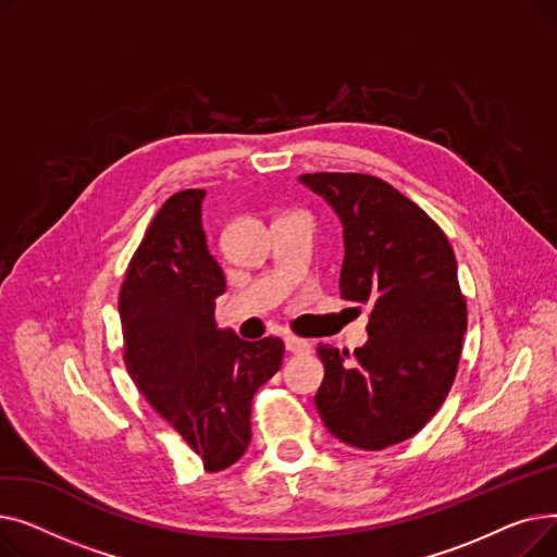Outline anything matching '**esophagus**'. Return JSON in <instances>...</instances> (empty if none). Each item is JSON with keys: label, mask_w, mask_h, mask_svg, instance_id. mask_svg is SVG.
I'll return each mask as SVG.
<instances>
[{"label": "esophagus", "mask_w": 557, "mask_h": 557, "mask_svg": "<svg viewBox=\"0 0 557 557\" xmlns=\"http://www.w3.org/2000/svg\"><path fill=\"white\" fill-rule=\"evenodd\" d=\"M284 345H286L288 352H294V355H307V352H311V343L305 341V338H298V336H286V338H284Z\"/></svg>", "instance_id": "obj_1"}]
</instances>
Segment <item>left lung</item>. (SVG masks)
I'll return each mask as SVG.
<instances>
[{
	"mask_svg": "<svg viewBox=\"0 0 557 557\" xmlns=\"http://www.w3.org/2000/svg\"><path fill=\"white\" fill-rule=\"evenodd\" d=\"M343 223L341 298L370 305L368 343L347 361L318 345L325 379L313 401L341 443L386 449L443 406L460 361L467 305L456 257L437 223L368 173H305Z\"/></svg>",
	"mask_w": 557,
	"mask_h": 557,
	"instance_id": "left-lung-1",
	"label": "left lung"
}]
</instances>
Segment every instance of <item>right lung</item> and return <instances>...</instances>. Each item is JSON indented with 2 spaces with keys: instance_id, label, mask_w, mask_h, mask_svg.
<instances>
[{
  "instance_id": "obj_1",
  "label": "right lung",
  "mask_w": 557,
  "mask_h": 557,
  "mask_svg": "<svg viewBox=\"0 0 557 557\" xmlns=\"http://www.w3.org/2000/svg\"><path fill=\"white\" fill-rule=\"evenodd\" d=\"M202 189L173 194L146 230L120 290L124 361L156 411L202 458L205 472L237 462L250 443V406L280 370L284 343L219 330L225 277L200 221Z\"/></svg>"
}]
</instances>
